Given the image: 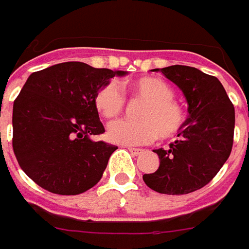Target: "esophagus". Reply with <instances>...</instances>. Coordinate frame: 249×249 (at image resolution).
<instances>
[{
	"mask_svg": "<svg viewBox=\"0 0 249 249\" xmlns=\"http://www.w3.org/2000/svg\"><path fill=\"white\" fill-rule=\"evenodd\" d=\"M126 149L131 151L133 156H141L142 153H143V150H142V149H135V147H129V146H128Z\"/></svg>",
	"mask_w": 249,
	"mask_h": 249,
	"instance_id": "1",
	"label": "esophagus"
}]
</instances>
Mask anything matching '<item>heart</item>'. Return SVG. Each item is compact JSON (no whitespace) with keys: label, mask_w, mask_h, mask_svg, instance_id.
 Returning <instances> with one entry per match:
<instances>
[{"label":"heart","mask_w":249,"mask_h":249,"mask_svg":"<svg viewBox=\"0 0 249 249\" xmlns=\"http://www.w3.org/2000/svg\"><path fill=\"white\" fill-rule=\"evenodd\" d=\"M133 98L143 100L139 110L141 121L121 120L107 126V139L117 144L138 146L147 144L157 136L162 139L174 138L186 123V110L175 100V89L159 77H142L129 84ZM93 105L105 118H114L123 113L125 95L116 81L105 84L96 92Z\"/></svg>","instance_id":"b5f03b06"}]
</instances>
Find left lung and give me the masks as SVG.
<instances>
[{
	"instance_id": "obj_1",
	"label": "left lung",
	"mask_w": 249,
	"mask_h": 249,
	"mask_svg": "<svg viewBox=\"0 0 249 249\" xmlns=\"http://www.w3.org/2000/svg\"><path fill=\"white\" fill-rule=\"evenodd\" d=\"M176 84L189 105V117L168 149L153 150L160 167L144 174L151 190L180 196L196 192L213 179L233 147L234 107L216 77L190 66L154 69Z\"/></svg>"
}]
</instances>
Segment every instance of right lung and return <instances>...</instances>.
Here are the masks:
<instances>
[{
    "label": "right lung",
    "mask_w": 249,
    "mask_h": 249,
    "mask_svg": "<svg viewBox=\"0 0 249 249\" xmlns=\"http://www.w3.org/2000/svg\"><path fill=\"white\" fill-rule=\"evenodd\" d=\"M125 71L66 62L33 73L13 102V153L24 174L48 192L81 194L100 180L116 146L92 141L105 132L93 98Z\"/></svg>",
    "instance_id": "1"
}]
</instances>
